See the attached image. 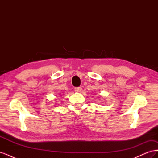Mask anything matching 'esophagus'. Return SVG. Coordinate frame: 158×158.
I'll return each instance as SVG.
<instances>
[{"instance_id": "1", "label": "esophagus", "mask_w": 158, "mask_h": 158, "mask_svg": "<svg viewBox=\"0 0 158 158\" xmlns=\"http://www.w3.org/2000/svg\"><path fill=\"white\" fill-rule=\"evenodd\" d=\"M74 89H75V91H76V92H82V87L75 88Z\"/></svg>"}]
</instances>
